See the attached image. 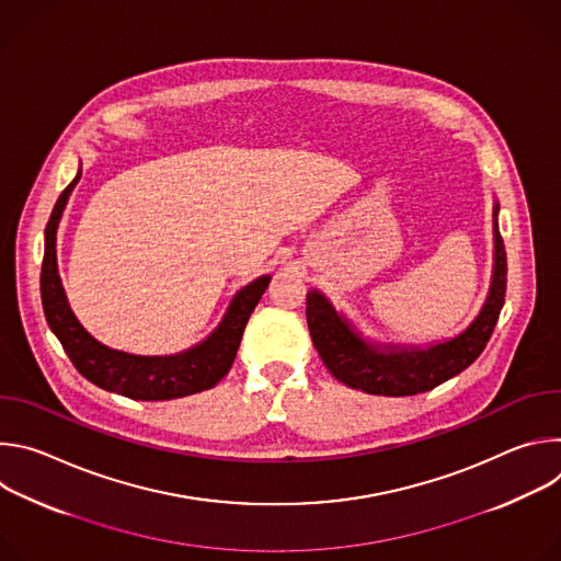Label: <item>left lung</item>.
Returning <instances> with one entry per match:
<instances>
[{"label": "left lung", "instance_id": "1", "mask_svg": "<svg viewBox=\"0 0 561 561\" xmlns=\"http://www.w3.org/2000/svg\"><path fill=\"white\" fill-rule=\"evenodd\" d=\"M497 210L500 206L495 204V264L489 297L472 324L448 342L428 348H381L355 333L348 319L342 317L322 293L310 290L306 295V322L312 344L335 379L368 394L404 397L433 390L466 370L482 355L495 331L506 297V251L497 228Z\"/></svg>", "mask_w": 561, "mask_h": 561}]
</instances>
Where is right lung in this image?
Wrapping results in <instances>:
<instances>
[{"label": "right lung", "instance_id": "obj_1", "mask_svg": "<svg viewBox=\"0 0 561 561\" xmlns=\"http://www.w3.org/2000/svg\"><path fill=\"white\" fill-rule=\"evenodd\" d=\"M79 178H82V169L64 188L50 213L42 262V304L46 322L61 342L72 366L95 386L130 399H144V402H162V399H178L213 388L230 370L249 317L268 288L271 277L262 275L239 290L213 335L184 353L146 357L100 344L77 322L57 273V226Z\"/></svg>", "mask_w": 561, "mask_h": 561}]
</instances>
